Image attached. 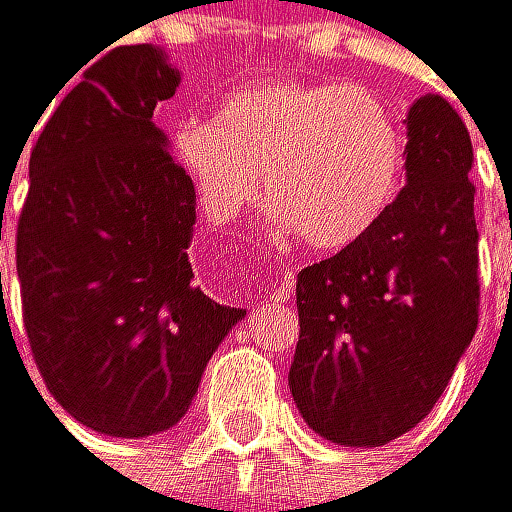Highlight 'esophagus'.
Listing matches in <instances>:
<instances>
[{
	"label": "esophagus",
	"mask_w": 512,
	"mask_h": 512,
	"mask_svg": "<svg viewBox=\"0 0 512 512\" xmlns=\"http://www.w3.org/2000/svg\"><path fill=\"white\" fill-rule=\"evenodd\" d=\"M292 292H295V277H292V273H283V277H277L273 283L264 286V295H267L270 302H289Z\"/></svg>",
	"instance_id": "esophagus-1"
}]
</instances>
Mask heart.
Listing matches in <instances>:
<instances>
[{
    "mask_svg": "<svg viewBox=\"0 0 512 512\" xmlns=\"http://www.w3.org/2000/svg\"><path fill=\"white\" fill-rule=\"evenodd\" d=\"M204 217L229 223L258 201L311 251L359 242L403 182L406 138L393 109L346 81L267 78L232 90L217 119L172 131Z\"/></svg>",
    "mask_w": 512,
    "mask_h": 512,
    "instance_id": "b5f03b06",
    "label": "heart"
}]
</instances>
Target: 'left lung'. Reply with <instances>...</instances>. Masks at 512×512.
<instances>
[{
    "label": "left lung",
    "mask_w": 512,
    "mask_h": 512,
    "mask_svg": "<svg viewBox=\"0 0 512 512\" xmlns=\"http://www.w3.org/2000/svg\"><path fill=\"white\" fill-rule=\"evenodd\" d=\"M406 188L359 242L295 283L289 390L314 434L381 447L441 400L478 327V229L463 116L437 94L406 116Z\"/></svg>",
    "instance_id": "8db88e82"
}]
</instances>
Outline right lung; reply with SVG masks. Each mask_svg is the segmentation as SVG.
Segmentation results:
<instances>
[{
	"label": "right lung",
	"mask_w": 512,
	"mask_h": 512,
	"mask_svg": "<svg viewBox=\"0 0 512 512\" xmlns=\"http://www.w3.org/2000/svg\"><path fill=\"white\" fill-rule=\"evenodd\" d=\"M176 87L163 49H109L30 150L15 239L24 333L53 400L109 437L176 425L245 318L194 286V185L153 125Z\"/></svg>",
	"instance_id": "1"
}]
</instances>
